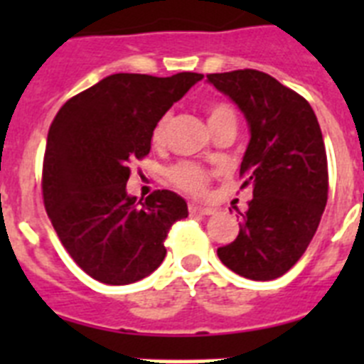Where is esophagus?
Returning <instances> with one entry per match:
<instances>
[{
  "mask_svg": "<svg viewBox=\"0 0 364 364\" xmlns=\"http://www.w3.org/2000/svg\"><path fill=\"white\" fill-rule=\"evenodd\" d=\"M189 213L191 215H211L213 210L211 208H204V205L198 204H189Z\"/></svg>",
  "mask_w": 364,
  "mask_h": 364,
  "instance_id": "obj_1",
  "label": "esophagus"
}]
</instances>
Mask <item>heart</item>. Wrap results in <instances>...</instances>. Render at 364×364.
Instances as JSON below:
<instances>
[{"label":"heart","mask_w":364,"mask_h":364,"mask_svg":"<svg viewBox=\"0 0 364 364\" xmlns=\"http://www.w3.org/2000/svg\"><path fill=\"white\" fill-rule=\"evenodd\" d=\"M208 120H210V125L213 127V125H218L220 122L235 120V112L230 105L215 104L210 107ZM167 124H169V114L160 118V122L156 124V127H154V142H162V138L167 129ZM171 180L180 189H184V191L191 193V195H202V193L205 191V186H208V173H205L202 167L195 166V164L182 162L171 169Z\"/></svg>","instance_id":"obj_1"}]
</instances>
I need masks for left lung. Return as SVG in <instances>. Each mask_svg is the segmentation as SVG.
Here are the masks:
<instances>
[{
    "mask_svg": "<svg viewBox=\"0 0 364 364\" xmlns=\"http://www.w3.org/2000/svg\"><path fill=\"white\" fill-rule=\"evenodd\" d=\"M246 118L250 142L240 175L253 189L237 239L218 247L231 272L252 281L284 275L306 252L328 198V164L314 109L269 74H208Z\"/></svg>",
    "mask_w": 364,
    "mask_h": 364,
    "instance_id": "8db88e82",
    "label": "left lung"
}]
</instances>
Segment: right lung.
I'll use <instances>...</instances> for the list:
<instances>
[{
	"mask_svg": "<svg viewBox=\"0 0 364 364\" xmlns=\"http://www.w3.org/2000/svg\"><path fill=\"white\" fill-rule=\"evenodd\" d=\"M202 78L111 74L58 111L45 147V210L74 262L96 281L122 286L151 275L173 222L188 217L175 191L159 189L138 206L125 186L127 166L149 154L160 118Z\"/></svg>",
	"mask_w": 364,
	"mask_h": 364,
	"instance_id": "add662e5",
	"label": "right lung"
}]
</instances>
